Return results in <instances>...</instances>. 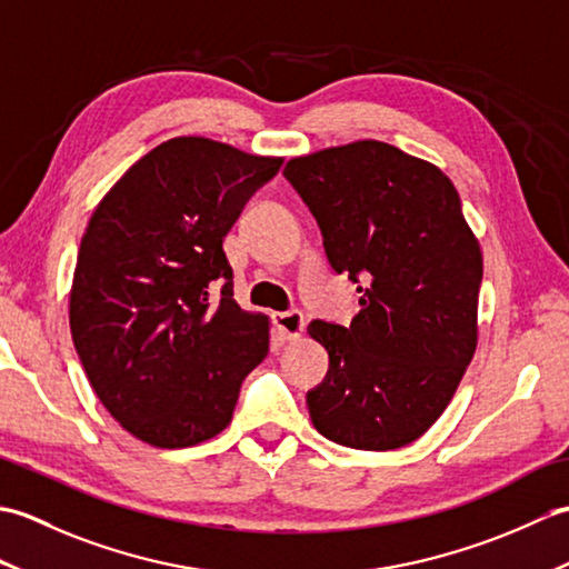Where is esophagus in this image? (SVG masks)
I'll return each mask as SVG.
<instances>
[{
	"mask_svg": "<svg viewBox=\"0 0 569 569\" xmlns=\"http://www.w3.org/2000/svg\"><path fill=\"white\" fill-rule=\"evenodd\" d=\"M273 325H276V330L281 332L283 340H293V337L303 332L306 318L300 310H286V312H276Z\"/></svg>",
	"mask_w": 569,
	"mask_h": 569,
	"instance_id": "34e87169",
	"label": "esophagus"
}]
</instances>
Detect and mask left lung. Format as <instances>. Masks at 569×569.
I'll return each instance as SVG.
<instances>
[{
  "instance_id": "1",
  "label": "left lung",
  "mask_w": 569,
  "mask_h": 569,
  "mask_svg": "<svg viewBox=\"0 0 569 569\" xmlns=\"http://www.w3.org/2000/svg\"><path fill=\"white\" fill-rule=\"evenodd\" d=\"M335 273L357 283L349 325L312 320L330 367L306 401L325 438L355 450L418 440L477 349L481 251L452 180L383 141L288 161Z\"/></svg>"
}]
</instances>
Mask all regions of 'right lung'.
Wrapping results in <instances>:
<instances>
[{
    "mask_svg": "<svg viewBox=\"0 0 569 569\" xmlns=\"http://www.w3.org/2000/svg\"><path fill=\"white\" fill-rule=\"evenodd\" d=\"M281 163L178 137L92 212L70 332L94 393L134 438L168 450L214 438L269 355V320L237 306L222 241Z\"/></svg>",
    "mask_w": 569,
    "mask_h": 569,
    "instance_id": "obj_1",
    "label": "right lung"
}]
</instances>
